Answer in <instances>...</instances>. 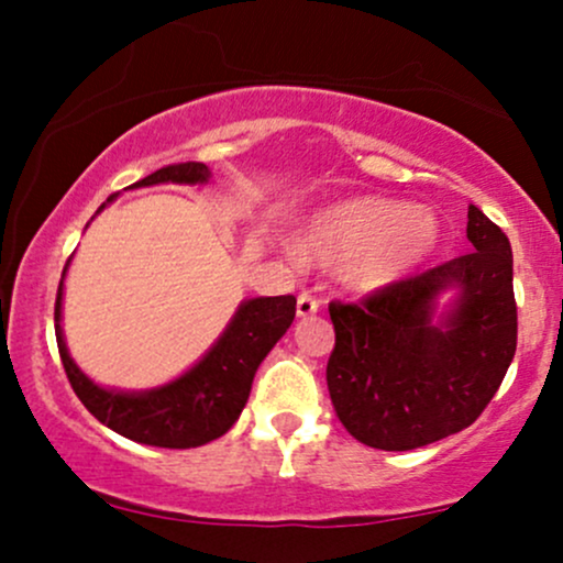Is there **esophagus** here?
<instances>
[{"label":"esophagus","instance_id":"esophagus-1","mask_svg":"<svg viewBox=\"0 0 563 563\" xmlns=\"http://www.w3.org/2000/svg\"><path fill=\"white\" fill-rule=\"evenodd\" d=\"M320 312V301L312 299L309 294H301L299 299H296V314L299 318H309V314H318Z\"/></svg>","mask_w":563,"mask_h":563}]
</instances>
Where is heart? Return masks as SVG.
Masks as SVG:
<instances>
[{"mask_svg":"<svg viewBox=\"0 0 563 563\" xmlns=\"http://www.w3.org/2000/svg\"><path fill=\"white\" fill-rule=\"evenodd\" d=\"M439 245V219L426 206L357 196L322 206L303 224L296 251L303 262L341 269L357 294H378L416 273Z\"/></svg>","mask_w":563,"mask_h":563,"instance_id":"obj_1","label":"heart"}]
</instances>
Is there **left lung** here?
I'll list each match as a JSON object with an SVG mask.
<instances>
[{
    "instance_id": "obj_1",
    "label": "left lung",
    "mask_w": 563,
    "mask_h": 563,
    "mask_svg": "<svg viewBox=\"0 0 563 563\" xmlns=\"http://www.w3.org/2000/svg\"><path fill=\"white\" fill-rule=\"evenodd\" d=\"M466 235L471 254L365 303L328 307V391L339 421L367 448L402 452L457 434L506 378L516 354L514 254L476 206Z\"/></svg>"
}]
</instances>
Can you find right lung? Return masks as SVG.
Segmentation results:
<instances>
[{"mask_svg":"<svg viewBox=\"0 0 563 563\" xmlns=\"http://www.w3.org/2000/svg\"><path fill=\"white\" fill-rule=\"evenodd\" d=\"M209 179V166L198 164V161H187V164L164 166V169L147 174L140 183L129 185V190L153 185H206ZM113 200L115 196L108 198L97 209V214ZM68 264L63 269L60 288H57L55 335L70 386H74L76 397L81 399V405L92 412L97 421L106 423L115 434L140 444H151V448H200V444L214 442V439L228 434L232 423L243 412L245 402H249L251 384H254L262 360L283 339V333L288 331L296 318L294 296L245 299L209 352L196 365L187 367L183 376L153 386V389H108V386L95 384L74 363L66 346V335H63V283H66Z\"/></svg>","mask_w":563,"mask_h":563,"instance_id":"add662e5","label":"right lung"}]
</instances>
